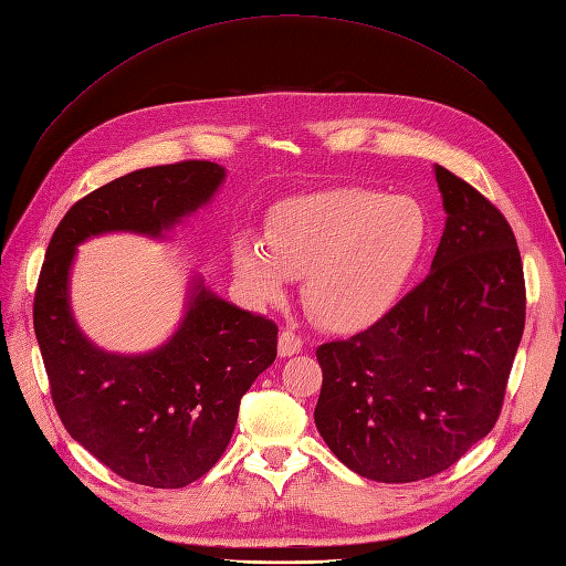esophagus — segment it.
Wrapping results in <instances>:
<instances>
[{
    "instance_id": "1",
    "label": "esophagus",
    "mask_w": 566,
    "mask_h": 566,
    "mask_svg": "<svg viewBox=\"0 0 566 566\" xmlns=\"http://www.w3.org/2000/svg\"><path fill=\"white\" fill-rule=\"evenodd\" d=\"M300 349H302V337L295 335L293 331L285 328V331L279 335V354L285 358V356L300 354Z\"/></svg>"
}]
</instances>
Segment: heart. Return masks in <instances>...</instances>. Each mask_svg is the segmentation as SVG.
I'll return each mask as SVG.
<instances>
[{
    "label": "heart",
    "instance_id": "1",
    "mask_svg": "<svg viewBox=\"0 0 566 566\" xmlns=\"http://www.w3.org/2000/svg\"><path fill=\"white\" fill-rule=\"evenodd\" d=\"M430 219L410 196L361 186L321 188L271 212L264 238L233 241V269L256 302L283 297L302 276L306 310L323 328L361 331L382 318L418 269Z\"/></svg>",
    "mask_w": 566,
    "mask_h": 566
}]
</instances>
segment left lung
<instances>
[{
  "mask_svg": "<svg viewBox=\"0 0 566 566\" xmlns=\"http://www.w3.org/2000/svg\"><path fill=\"white\" fill-rule=\"evenodd\" d=\"M434 177L447 227L430 276L368 331L316 349L318 432L373 482L434 476L484 439L524 333L515 233L468 181L441 165Z\"/></svg>",
  "mask_w": 566,
  "mask_h": 566,
  "instance_id": "8db88e82",
  "label": "left lung"
}]
</instances>
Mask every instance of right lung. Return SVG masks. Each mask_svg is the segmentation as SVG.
I'll list each match as a JSON object with an SVG mask.
<instances>
[{"mask_svg":"<svg viewBox=\"0 0 566 566\" xmlns=\"http://www.w3.org/2000/svg\"><path fill=\"white\" fill-rule=\"evenodd\" d=\"M227 169L184 160L136 169L65 212L35 293V335L67 434L127 482L181 489L227 451L243 394L276 361V323L188 283L179 328L146 354H115L80 331L71 310L77 245L127 231L167 238L208 205Z\"/></svg>","mask_w":566,"mask_h":566,"instance_id":"right-lung-1","label":"right lung"}]
</instances>
